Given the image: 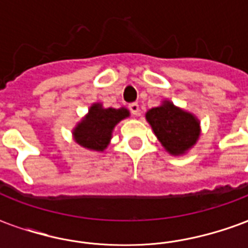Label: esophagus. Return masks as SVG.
I'll return each mask as SVG.
<instances>
[{"label": "esophagus", "mask_w": 248, "mask_h": 248, "mask_svg": "<svg viewBox=\"0 0 248 248\" xmlns=\"http://www.w3.org/2000/svg\"><path fill=\"white\" fill-rule=\"evenodd\" d=\"M128 109L131 111L134 116H139L140 114V108H139V104L138 103H131L128 105Z\"/></svg>", "instance_id": "obj_1"}]
</instances>
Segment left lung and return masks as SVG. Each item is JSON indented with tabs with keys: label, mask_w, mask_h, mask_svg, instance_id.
<instances>
[{
	"label": "left lung",
	"mask_w": 248,
	"mask_h": 248,
	"mask_svg": "<svg viewBox=\"0 0 248 248\" xmlns=\"http://www.w3.org/2000/svg\"><path fill=\"white\" fill-rule=\"evenodd\" d=\"M145 118L156 137L171 155L185 154L199 138V122L195 117L181 110L169 101L147 111Z\"/></svg>",
	"instance_id": "1"
}]
</instances>
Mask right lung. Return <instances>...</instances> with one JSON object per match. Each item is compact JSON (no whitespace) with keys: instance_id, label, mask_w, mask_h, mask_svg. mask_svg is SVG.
<instances>
[{"instance_id":"obj_1","label":"right lung","mask_w":248,"mask_h":248,"mask_svg":"<svg viewBox=\"0 0 248 248\" xmlns=\"http://www.w3.org/2000/svg\"><path fill=\"white\" fill-rule=\"evenodd\" d=\"M124 108L104 109L101 104H93L88 110L86 120H83L74 130L75 141L84 148L104 151L109 144L111 131L121 120L128 117Z\"/></svg>"}]
</instances>
